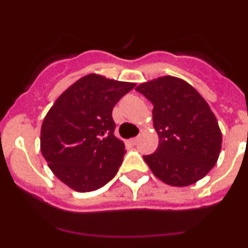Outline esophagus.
I'll return each instance as SVG.
<instances>
[{"label":"esophagus","mask_w":248,"mask_h":248,"mask_svg":"<svg viewBox=\"0 0 248 248\" xmlns=\"http://www.w3.org/2000/svg\"><path fill=\"white\" fill-rule=\"evenodd\" d=\"M129 141H131L133 145H137V142L139 141V137H136V138H132L131 140H129Z\"/></svg>","instance_id":"obj_1"}]
</instances>
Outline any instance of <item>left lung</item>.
Segmentation results:
<instances>
[{"label":"left lung","instance_id":"left-lung-1","mask_svg":"<svg viewBox=\"0 0 248 248\" xmlns=\"http://www.w3.org/2000/svg\"><path fill=\"white\" fill-rule=\"evenodd\" d=\"M152 103L154 127L158 134L156 152L144 156L149 168L164 184L189 186L216 164L222 132L207 102L192 85L164 76L136 87Z\"/></svg>","mask_w":248,"mask_h":248}]
</instances>
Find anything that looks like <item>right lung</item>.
<instances>
[{"label":"right lung","instance_id":"right-lung-1","mask_svg":"<svg viewBox=\"0 0 248 248\" xmlns=\"http://www.w3.org/2000/svg\"><path fill=\"white\" fill-rule=\"evenodd\" d=\"M136 86L91 73L62 92L41 128V151L55 176L77 192L108 184L121 166L124 142L114 136L112 108Z\"/></svg>","mask_w":248,"mask_h":248}]
</instances>
